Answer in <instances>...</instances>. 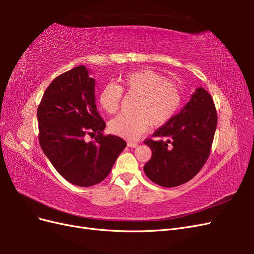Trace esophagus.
<instances>
[{"mask_svg":"<svg viewBox=\"0 0 254 254\" xmlns=\"http://www.w3.org/2000/svg\"><path fill=\"white\" fill-rule=\"evenodd\" d=\"M127 146H128V147L134 148V147H136V146H137V143H135V142H128Z\"/></svg>","mask_w":254,"mask_h":254,"instance_id":"1","label":"esophagus"}]
</instances>
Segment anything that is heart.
<instances>
[{
	"instance_id": "obj_1",
	"label": "heart",
	"mask_w": 254,
	"mask_h": 254,
	"mask_svg": "<svg viewBox=\"0 0 254 254\" xmlns=\"http://www.w3.org/2000/svg\"><path fill=\"white\" fill-rule=\"evenodd\" d=\"M123 91L137 96L132 115H119L109 123L110 131L126 140H136L153 125L161 127L175 118L183 102V91L178 83L163 74L142 68L125 74L120 83H107L98 95L102 108L109 114L121 107Z\"/></svg>"
}]
</instances>
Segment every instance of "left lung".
Returning a JSON list of instances; mask_svg holds the SVG:
<instances>
[{
  "label": "left lung",
  "instance_id": "8db88e82",
  "mask_svg": "<svg viewBox=\"0 0 254 254\" xmlns=\"http://www.w3.org/2000/svg\"><path fill=\"white\" fill-rule=\"evenodd\" d=\"M217 111L212 96L198 88L175 118L157 129L144 143L151 158L144 165L148 178L159 186L174 188L200 172L211 153Z\"/></svg>",
  "mask_w": 254,
  "mask_h": 254
}]
</instances>
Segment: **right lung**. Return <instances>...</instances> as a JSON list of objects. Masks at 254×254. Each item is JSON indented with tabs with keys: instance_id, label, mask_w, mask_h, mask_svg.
Segmentation results:
<instances>
[{
	"instance_id": "obj_1",
	"label": "right lung",
	"mask_w": 254,
	"mask_h": 254,
	"mask_svg": "<svg viewBox=\"0 0 254 254\" xmlns=\"http://www.w3.org/2000/svg\"><path fill=\"white\" fill-rule=\"evenodd\" d=\"M94 87L86 66H76L50 83L37 110L45 156L65 180L83 188L102 182L127 145L120 136L104 134Z\"/></svg>"
}]
</instances>
